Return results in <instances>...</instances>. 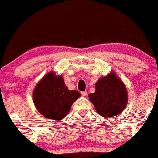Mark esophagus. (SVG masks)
<instances>
[{
	"mask_svg": "<svg viewBox=\"0 0 158 158\" xmlns=\"http://www.w3.org/2000/svg\"><path fill=\"white\" fill-rule=\"evenodd\" d=\"M81 95L83 96H86L87 95V93H86V91H83V92H81Z\"/></svg>",
	"mask_w": 158,
	"mask_h": 158,
	"instance_id": "34e87169",
	"label": "esophagus"
}]
</instances>
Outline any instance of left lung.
I'll list each match as a JSON object with an SVG mask.
<instances>
[{
  "mask_svg": "<svg viewBox=\"0 0 158 158\" xmlns=\"http://www.w3.org/2000/svg\"><path fill=\"white\" fill-rule=\"evenodd\" d=\"M89 99L99 115L112 118L123 111L128 96L123 83L115 73L111 72L99 79L96 84V91L89 94Z\"/></svg>",
  "mask_w": 158,
  "mask_h": 158,
  "instance_id": "obj_1",
  "label": "left lung"
}]
</instances>
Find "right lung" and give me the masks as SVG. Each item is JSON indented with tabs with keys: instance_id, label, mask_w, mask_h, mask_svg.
<instances>
[{
	"instance_id": "add662e5",
	"label": "right lung",
	"mask_w": 158,
	"mask_h": 158,
	"mask_svg": "<svg viewBox=\"0 0 158 158\" xmlns=\"http://www.w3.org/2000/svg\"><path fill=\"white\" fill-rule=\"evenodd\" d=\"M80 96L78 91L68 89L62 75L50 72L35 86L33 101L38 111L45 118L59 120L65 118L73 102Z\"/></svg>"
}]
</instances>
